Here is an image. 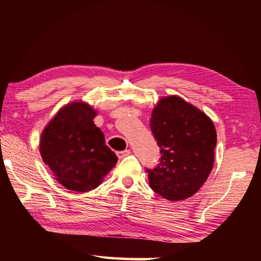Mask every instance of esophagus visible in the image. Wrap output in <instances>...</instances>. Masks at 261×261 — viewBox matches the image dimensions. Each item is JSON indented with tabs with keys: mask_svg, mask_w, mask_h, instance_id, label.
<instances>
[{
	"mask_svg": "<svg viewBox=\"0 0 261 261\" xmlns=\"http://www.w3.org/2000/svg\"><path fill=\"white\" fill-rule=\"evenodd\" d=\"M116 154H117V156H118V158H120V159H123V158H125V156H127V155H130L131 152H130V149H125V151L117 152Z\"/></svg>",
	"mask_w": 261,
	"mask_h": 261,
	"instance_id": "34e87169",
	"label": "esophagus"
}]
</instances>
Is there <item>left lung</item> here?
I'll return each mask as SVG.
<instances>
[{
  "instance_id": "left-lung-1",
  "label": "left lung",
  "mask_w": 261,
  "mask_h": 261,
  "mask_svg": "<svg viewBox=\"0 0 261 261\" xmlns=\"http://www.w3.org/2000/svg\"><path fill=\"white\" fill-rule=\"evenodd\" d=\"M149 125L161 153L159 165L146 169L149 187L171 201L193 196L213 169V122L194 106L171 95L159 101Z\"/></svg>"
}]
</instances>
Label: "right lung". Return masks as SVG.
<instances>
[{
	"instance_id": "add662e5",
	"label": "right lung",
	"mask_w": 261,
	"mask_h": 261,
	"mask_svg": "<svg viewBox=\"0 0 261 261\" xmlns=\"http://www.w3.org/2000/svg\"><path fill=\"white\" fill-rule=\"evenodd\" d=\"M96 112L86 102L64 106L42 131L40 153L56 180L71 191L98 188L117 162L94 124Z\"/></svg>"
}]
</instances>
